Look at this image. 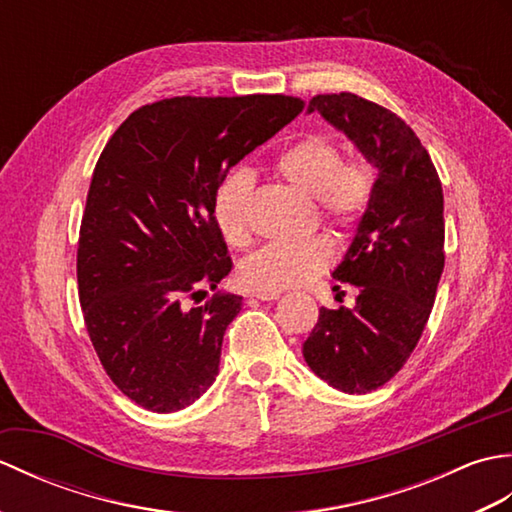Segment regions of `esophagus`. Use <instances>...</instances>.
Segmentation results:
<instances>
[{
    "label": "esophagus",
    "mask_w": 512,
    "mask_h": 512,
    "mask_svg": "<svg viewBox=\"0 0 512 512\" xmlns=\"http://www.w3.org/2000/svg\"><path fill=\"white\" fill-rule=\"evenodd\" d=\"M253 297L259 301H275L281 297V292H268V290H255Z\"/></svg>",
    "instance_id": "esophagus-1"
}]
</instances>
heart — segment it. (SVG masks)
Listing matches in <instances>:
<instances>
[{
    "mask_svg": "<svg viewBox=\"0 0 512 512\" xmlns=\"http://www.w3.org/2000/svg\"><path fill=\"white\" fill-rule=\"evenodd\" d=\"M275 171L297 191L317 198L319 211L336 226L350 228L367 211L372 198L374 171L363 160L343 162L341 149L328 136H308L286 147L273 162ZM253 191V176L237 171L217 189L213 213L226 242L244 244L246 202ZM334 248L328 237L270 242L239 264V281L246 288L281 292L303 286L332 264Z\"/></svg>",
    "mask_w": 512,
    "mask_h": 512,
    "instance_id": "obj_1",
    "label": "heart"
}]
</instances>
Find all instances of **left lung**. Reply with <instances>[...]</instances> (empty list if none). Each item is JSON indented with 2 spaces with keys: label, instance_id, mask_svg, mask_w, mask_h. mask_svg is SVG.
<instances>
[{
  "label": "left lung",
  "instance_id": "left-lung-1",
  "mask_svg": "<svg viewBox=\"0 0 512 512\" xmlns=\"http://www.w3.org/2000/svg\"><path fill=\"white\" fill-rule=\"evenodd\" d=\"M378 171L367 211L332 277L358 288L354 308L319 310L303 358L345 394L383 387L418 345L444 268V198L436 167L411 127L361 96L308 103Z\"/></svg>",
  "mask_w": 512,
  "mask_h": 512
}]
</instances>
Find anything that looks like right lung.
I'll return each instance as SVG.
<instances>
[{
    "mask_svg": "<svg viewBox=\"0 0 512 512\" xmlns=\"http://www.w3.org/2000/svg\"><path fill=\"white\" fill-rule=\"evenodd\" d=\"M303 110L292 96H178L140 107L96 162L76 279L83 319L112 383L173 413L220 372L242 297L218 290L233 262L213 204L226 173Z\"/></svg>",
    "mask_w": 512,
    "mask_h": 512,
    "instance_id": "obj_1",
    "label": "right lung"
}]
</instances>
